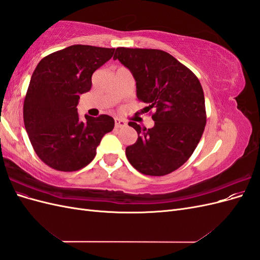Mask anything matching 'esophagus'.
<instances>
[{
    "label": "esophagus",
    "instance_id": "obj_1",
    "mask_svg": "<svg viewBox=\"0 0 260 260\" xmlns=\"http://www.w3.org/2000/svg\"><path fill=\"white\" fill-rule=\"evenodd\" d=\"M125 125V121L120 119V118H115V127L116 128H122Z\"/></svg>",
    "mask_w": 260,
    "mask_h": 260
}]
</instances>
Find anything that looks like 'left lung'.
<instances>
[{"label": "left lung", "instance_id": "8db88e82", "mask_svg": "<svg viewBox=\"0 0 260 260\" xmlns=\"http://www.w3.org/2000/svg\"><path fill=\"white\" fill-rule=\"evenodd\" d=\"M114 59L133 75L137 96L148 105L147 112L155 109L153 128L129 122L139 137L125 148V156L141 174L168 175L190 158L205 129L201 82L190 69L161 50L117 48Z\"/></svg>", "mask_w": 260, "mask_h": 260}]
</instances>
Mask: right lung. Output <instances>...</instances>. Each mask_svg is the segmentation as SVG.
<instances>
[{"label": "right lung", "mask_w": 260, "mask_h": 260, "mask_svg": "<svg viewBox=\"0 0 260 260\" xmlns=\"http://www.w3.org/2000/svg\"><path fill=\"white\" fill-rule=\"evenodd\" d=\"M115 49L76 44L42 58L31 76L23 102V122L36 154L49 167L76 171L89 165L106 133L111 116L85 115L77 105L89 92L92 75L113 57Z\"/></svg>", "instance_id": "right-lung-1"}]
</instances>
